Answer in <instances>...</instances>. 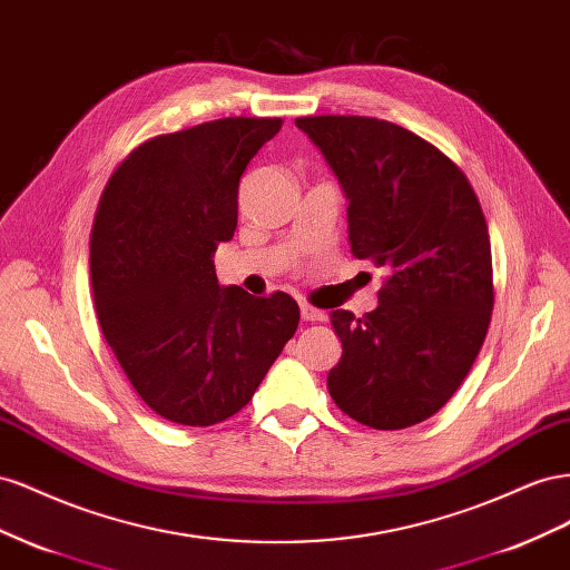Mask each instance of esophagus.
Wrapping results in <instances>:
<instances>
[{
	"label": "esophagus",
	"mask_w": 570,
	"mask_h": 570,
	"mask_svg": "<svg viewBox=\"0 0 570 570\" xmlns=\"http://www.w3.org/2000/svg\"><path fill=\"white\" fill-rule=\"evenodd\" d=\"M301 317L305 322H324L327 320V313L320 311V307H313L311 303H301Z\"/></svg>",
	"instance_id": "34e87169"
}]
</instances>
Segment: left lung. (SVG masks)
I'll use <instances>...</instances> for the list:
<instances>
[{
    "label": "left lung",
    "mask_w": 570,
    "mask_h": 570,
    "mask_svg": "<svg viewBox=\"0 0 570 570\" xmlns=\"http://www.w3.org/2000/svg\"><path fill=\"white\" fill-rule=\"evenodd\" d=\"M348 195L357 259L389 274L363 317L332 311L341 361L327 386L348 417L405 430L456 394L490 330L492 246L463 169L425 138L375 117H298Z\"/></svg>",
    "instance_id": "1"
}]
</instances>
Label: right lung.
<instances>
[{
    "instance_id": "1",
    "label": "right lung",
    "mask_w": 570,
    "mask_h": 570,
    "mask_svg": "<svg viewBox=\"0 0 570 570\" xmlns=\"http://www.w3.org/2000/svg\"><path fill=\"white\" fill-rule=\"evenodd\" d=\"M282 124L226 117L155 136L128 153L97 203V320L136 394L176 425L236 415L296 334L294 298L222 288L213 265L236 229L240 176Z\"/></svg>"
}]
</instances>
